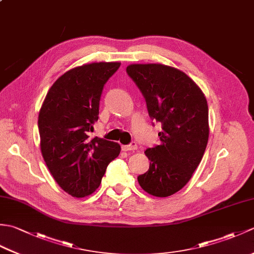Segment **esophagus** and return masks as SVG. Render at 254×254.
<instances>
[{"label":"esophagus","instance_id":"1","mask_svg":"<svg viewBox=\"0 0 254 254\" xmlns=\"http://www.w3.org/2000/svg\"><path fill=\"white\" fill-rule=\"evenodd\" d=\"M137 149V145L135 143H131L130 145H122L123 152H130V150Z\"/></svg>","mask_w":254,"mask_h":254}]
</instances>
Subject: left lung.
I'll return each instance as SVG.
<instances>
[{
	"label": "left lung",
	"mask_w": 254,
	"mask_h": 254,
	"mask_svg": "<svg viewBox=\"0 0 254 254\" xmlns=\"http://www.w3.org/2000/svg\"><path fill=\"white\" fill-rule=\"evenodd\" d=\"M127 72L146 100L149 117L161 123L160 144L145 150L149 169L137 177L145 192L175 194L191 179L209 135L205 95L188 75L160 63L130 64Z\"/></svg>",
	"instance_id": "1"
}]
</instances>
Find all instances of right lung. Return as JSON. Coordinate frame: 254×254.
<instances>
[{
	"label": "right lung",
	"instance_id": "add662e5",
	"mask_svg": "<svg viewBox=\"0 0 254 254\" xmlns=\"http://www.w3.org/2000/svg\"><path fill=\"white\" fill-rule=\"evenodd\" d=\"M120 65L96 62L69 69L53 83L40 108L42 157L58 185L74 197L94 193L107 166L120 154L118 143L89 137L104 85Z\"/></svg>",
	"mask_w": 254,
	"mask_h": 254
}]
</instances>
